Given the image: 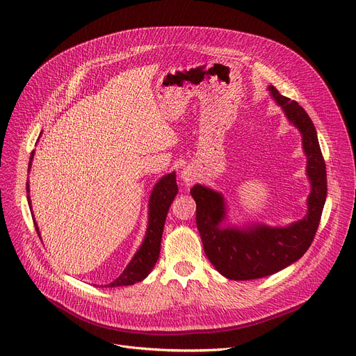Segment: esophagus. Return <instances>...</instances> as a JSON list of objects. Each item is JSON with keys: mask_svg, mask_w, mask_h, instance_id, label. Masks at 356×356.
<instances>
[{"mask_svg": "<svg viewBox=\"0 0 356 356\" xmlns=\"http://www.w3.org/2000/svg\"><path fill=\"white\" fill-rule=\"evenodd\" d=\"M180 177L184 183L191 184L195 180V173L192 172V168H183V170L180 172Z\"/></svg>", "mask_w": 356, "mask_h": 356, "instance_id": "esophagus-1", "label": "esophagus"}]
</instances>
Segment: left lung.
<instances>
[{"mask_svg": "<svg viewBox=\"0 0 356 356\" xmlns=\"http://www.w3.org/2000/svg\"><path fill=\"white\" fill-rule=\"evenodd\" d=\"M267 90L283 109L287 121L298 129L306 156V176L310 193L306 215L286 227L247 222L234 225L228 219V204L222 192L195 184L191 195L196 202V225L204 254L212 266L229 280L267 277L300 259L312 245L327 196L326 164L316 128L307 112L296 101L283 97L273 85Z\"/></svg>", "mask_w": 356, "mask_h": 356, "instance_id": "8db88e82", "label": "left lung"}]
</instances>
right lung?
I'll use <instances>...</instances> for the list:
<instances>
[{
    "mask_svg": "<svg viewBox=\"0 0 356 356\" xmlns=\"http://www.w3.org/2000/svg\"><path fill=\"white\" fill-rule=\"evenodd\" d=\"M42 136V133H40ZM34 159V152L31 153L30 163H29V172L31 170V161ZM27 202L29 207L31 209V199H30V184L27 181ZM177 195V183H176V172H172L168 175H164L163 177L159 179V181L154 184V188L152 191V195H149L148 199V223H147V229L144 239L141 242L140 248L134 254V257L131 258L128 266L124 268V271L117 277L114 282L106 284L105 287H121V286H133L138 282H143V280L152 273L154 268L157 259L160 257V245H161V235L164 229V222L168 209H170V204L173 203L175 197ZM31 216L33 209H31ZM34 225L37 235H40L39 225H37L35 219ZM104 287V286H99Z\"/></svg>",
    "mask_w": 356,
    "mask_h": 356,
    "instance_id": "obj_1",
    "label": "right lung"
}]
</instances>
